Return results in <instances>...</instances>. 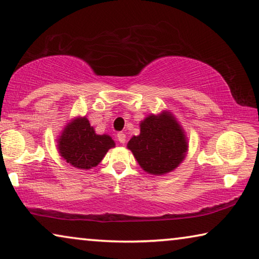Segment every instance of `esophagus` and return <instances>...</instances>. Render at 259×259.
Segmentation results:
<instances>
[{
    "mask_svg": "<svg viewBox=\"0 0 259 259\" xmlns=\"http://www.w3.org/2000/svg\"><path fill=\"white\" fill-rule=\"evenodd\" d=\"M117 138H118V141L120 142V143H125L126 142V135L122 133V132L118 133L117 134Z\"/></svg>",
    "mask_w": 259,
    "mask_h": 259,
    "instance_id": "1",
    "label": "esophagus"
}]
</instances>
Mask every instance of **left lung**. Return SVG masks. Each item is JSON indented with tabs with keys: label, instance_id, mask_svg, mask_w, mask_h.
Masks as SVG:
<instances>
[{
	"label": "left lung",
	"instance_id": "obj_1",
	"mask_svg": "<svg viewBox=\"0 0 259 259\" xmlns=\"http://www.w3.org/2000/svg\"><path fill=\"white\" fill-rule=\"evenodd\" d=\"M127 148L147 174L162 176L184 161L189 143L176 117L163 110L140 121V134L131 138Z\"/></svg>",
	"mask_w": 259,
	"mask_h": 259
}]
</instances>
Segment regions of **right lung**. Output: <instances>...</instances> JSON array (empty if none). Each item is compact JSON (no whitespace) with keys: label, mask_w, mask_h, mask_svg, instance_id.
<instances>
[{"label":"right lung","mask_w":259,"mask_h":259,"mask_svg":"<svg viewBox=\"0 0 259 259\" xmlns=\"http://www.w3.org/2000/svg\"><path fill=\"white\" fill-rule=\"evenodd\" d=\"M57 141L60 156L81 170L97 166L109 149L116 147L110 135L96 134L87 117H75L67 122Z\"/></svg>","instance_id":"add662e5"}]
</instances>
